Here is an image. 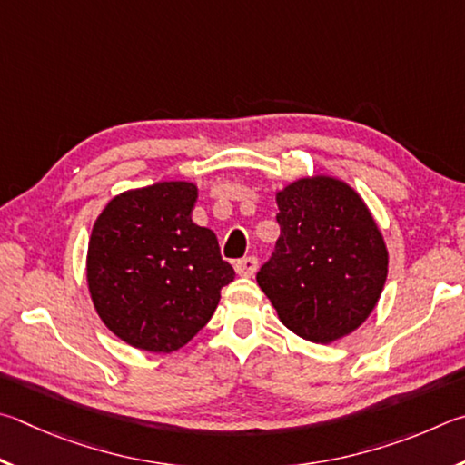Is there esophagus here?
<instances>
[{
  "mask_svg": "<svg viewBox=\"0 0 465 465\" xmlns=\"http://www.w3.org/2000/svg\"><path fill=\"white\" fill-rule=\"evenodd\" d=\"M234 272H237L241 278H251V275L257 272V257L239 259V262L234 263Z\"/></svg>",
  "mask_w": 465,
  "mask_h": 465,
  "instance_id": "esophagus-1",
  "label": "esophagus"
}]
</instances>
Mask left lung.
Listing matches in <instances>:
<instances>
[{
  "instance_id": "obj_1",
  "label": "left lung",
  "mask_w": 465,
  "mask_h": 465,
  "mask_svg": "<svg viewBox=\"0 0 465 465\" xmlns=\"http://www.w3.org/2000/svg\"><path fill=\"white\" fill-rule=\"evenodd\" d=\"M280 239L257 273L280 321L329 345L368 321L384 290L388 249L361 195L331 175L275 192Z\"/></svg>"
}]
</instances>
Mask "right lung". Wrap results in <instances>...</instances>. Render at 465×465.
Instances as JSON below:
<instances>
[{"mask_svg": "<svg viewBox=\"0 0 465 465\" xmlns=\"http://www.w3.org/2000/svg\"><path fill=\"white\" fill-rule=\"evenodd\" d=\"M198 185L159 182L105 203L87 247V286L95 312L136 349L171 353L214 314L234 270L216 234L192 220Z\"/></svg>", "mask_w": 465, "mask_h": 465, "instance_id": "1", "label": "right lung"}]
</instances>
